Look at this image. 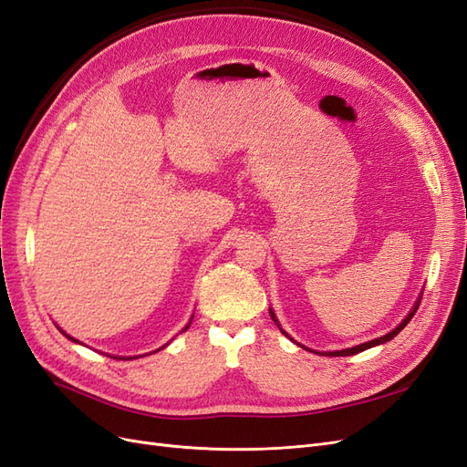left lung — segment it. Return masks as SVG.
Returning a JSON list of instances; mask_svg holds the SVG:
<instances>
[{
    "instance_id": "left-lung-1",
    "label": "left lung",
    "mask_w": 467,
    "mask_h": 467,
    "mask_svg": "<svg viewBox=\"0 0 467 467\" xmlns=\"http://www.w3.org/2000/svg\"><path fill=\"white\" fill-rule=\"evenodd\" d=\"M419 304H420V302H417V304H415V307L411 309V314H409V316H407V317H405V319H403V321L398 325V327H395L391 333H388V335H384V337H379V338H374V341H368V343H364V345H358V347L345 348V350H335V352H323V355H325V357H350V355H357V352H362V350H366V348H372V347H376V345H381V343H388V341H391V338H393L395 335H398L409 321L413 319L415 312L419 309ZM271 317L276 321V317H275V314H273V312H271ZM282 333H285V331H282Z\"/></svg>"
}]
</instances>
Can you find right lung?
Listing matches in <instances>:
<instances>
[{
  "mask_svg": "<svg viewBox=\"0 0 467 467\" xmlns=\"http://www.w3.org/2000/svg\"><path fill=\"white\" fill-rule=\"evenodd\" d=\"M185 329H189V325H187V327H185ZM64 335H66V333H64ZM66 337H67V338H72V337H69V335H66ZM72 341H76V338H72ZM76 343H78V341H76ZM119 360H120V358H119Z\"/></svg>",
  "mask_w": 467,
  "mask_h": 467,
  "instance_id": "add662e5",
  "label": "right lung"
}]
</instances>
